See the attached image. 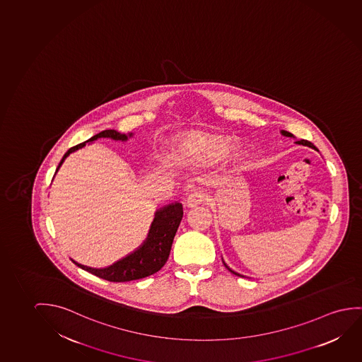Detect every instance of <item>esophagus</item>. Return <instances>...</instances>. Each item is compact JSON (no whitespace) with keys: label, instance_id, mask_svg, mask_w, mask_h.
I'll return each instance as SVG.
<instances>
[{"label":"esophagus","instance_id":"obj_1","mask_svg":"<svg viewBox=\"0 0 362 362\" xmlns=\"http://www.w3.org/2000/svg\"><path fill=\"white\" fill-rule=\"evenodd\" d=\"M208 199V197L203 192H193L187 197V206L188 208H195L200 204H204L205 202Z\"/></svg>","mask_w":362,"mask_h":362}]
</instances>
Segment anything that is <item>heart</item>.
<instances>
[{
  "mask_svg": "<svg viewBox=\"0 0 362 362\" xmlns=\"http://www.w3.org/2000/svg\"><path fill=\"white\" fill-rule=\"evenodd\" d=\"M233 141L231 136L211 132H187L175 141V154L184 162L203 164L221 162L229 152L233 157L240 156V146H233Z\"/></svg>",
  "mask_w": 362,
  "mask_h": 362,
  "instance_id": "1",
  "label": "heart"
}]
</instances>
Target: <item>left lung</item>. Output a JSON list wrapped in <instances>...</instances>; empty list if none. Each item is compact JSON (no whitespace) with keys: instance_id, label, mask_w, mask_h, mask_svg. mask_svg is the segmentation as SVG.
Wrapping results in <instances>:
<instances>
[{"instance_id":"obj_1","label":"left lung","mask_w":362,"mask_h":362,"mask_svg":"<svg viewBox=\"0 0 362 362\" xmlns=\"http://www.w3.org/2000/svg\"><path fill=\"white\" fill-rule=\"evenodd\" d=\"M280 133H281V136H288V138H295V136H293V134H291L290 132L281 131L280 132ZM295 143H296V144H299V146H305V147L313 148V149H315V151H317V149H316V147H315L314 144H313L311 141H305V139H301V141H295ZM223 262H224V265H226V269H228V270H229L230 273L234 274V275H238V276H243V278H244V275H241V274L236 273V272H234V270H231L230 267L226 265V262H224V260H223Z\"/></svg>"}]
</instances>
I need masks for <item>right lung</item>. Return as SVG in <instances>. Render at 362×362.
<instances>
[{
	"label": "right lung",
	"instance_id": "right-lung-1",
	"mask_svg": "<svg viewBox=\"0 0 362 362\" xmlns=\"http://www.w3.org/2000/svg\"><path fill=\"white\" fill-rule=\"evenodd\" d=\"M131 136H133V133L122 134L115 129L100 132L98 134L89 138L88 141L69 148L58 164L56 173L59 167L62 165L64 159L69 157L71 153L83 148L87 143L90 144L100 138H110L113 141H126ZM182 218H183V205L179 202H174L172 204L164 205L163 208H159L154 213V219L151 224L146 240L143 241L141 245L136 247L134 252L128 254L127 257H122L118 262H113L110 267H90L74 262V259H71V260L86 272L93 274L98 278L108 280V281L124 283V281L146 278V276L159 272L164 267V264L167 262L169 254H170V249H172V244H173L174 236L178 230Z\"/></svg>",
	"mask_w": 362,
	"mask_h": 362
}]
</instances>
